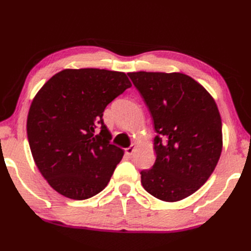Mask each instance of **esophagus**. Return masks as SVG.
I'll use <instances>...</instances> for the list:
<instances>
[{
	"label": "esophagus",
	"instance_id": "34e87169",
	"mask_svg": "<svg viewBox=\"0 0 251 251\" xmlns=\"http://www.w3.org/2000/svg\"><path fill=\"white\" fill-rule=\"evenodd\" d=\"M136 148H137V145H136V143H132V145H131L130 147L126 148V149H125V153H126V155H128V156L132 155V153L135 152Z\"/></svg>",
	"mask_w": 251,
	"mask_h": 251
}]
</instances>
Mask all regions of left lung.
<instances>
[{
	"label": "left lung",
	"mask_w": 251,
	"mask_h": 251,
	"mask_svg": "<svg viewBox=\"0 0 251 251\" xmlns=\"http://www.w3.org/2000/svg\"><path fill=\"white\" fill-rule=\"evenodd\" d=\"M151 112L156 159L141 170L145 190L164 201L193 194L214 172L222 151V123L216 101L183 73L130 72Z\"/></svg>",
	"instance_id": "1"
}]
</instances>
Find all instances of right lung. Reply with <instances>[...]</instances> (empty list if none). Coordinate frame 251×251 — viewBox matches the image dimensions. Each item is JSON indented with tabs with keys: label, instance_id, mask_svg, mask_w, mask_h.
Returning a JSON list of instances; mask_svg holds the SVG:
<instances>
[{
	"label": "right lung",
	"instance_id": "1",
	"mask_svg": "<svg viewBox=\"0 0 251 251\" xmlns=\"http://www.w3.org/2000/svg\"><path fill=\"white\" fill-rule=\"evenodd\" d=\"M130 86L124 72L66 69L37 92L26 134L37 168L58 193L82 201L108 185L124 151L110 142L103 111Z\"/></svg>",
	"mask_w": 251,
	"mask_h": 251
}]
</instances>
